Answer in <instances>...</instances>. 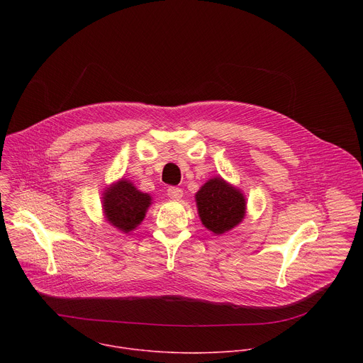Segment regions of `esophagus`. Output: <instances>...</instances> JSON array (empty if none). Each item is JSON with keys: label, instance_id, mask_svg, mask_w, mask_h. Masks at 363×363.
Here are the masks:
<instances>
[{"label": "esophagus", "instance_id": "obj_1", "mask_svg": "<svg viewBox=\"0 0 363 363\" xmlns=\"http://www.w3.org/2000/svg\"><path fill=\"white\" fill-rule=\"evenodd\" d=\"M168 196L171 198V199H175V201H178V199H181L182 198V189L181 188H178V186H169L168 188Z\"/></svg>", "mask_w": 363, "mask_h": 363}]
</instances>
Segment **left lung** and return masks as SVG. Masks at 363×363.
<instances>
[{"label": "left lung", "mask_w": 363, "mask_h": 363, "mask_svg": "<svg viewBox=\"0 0 363 363\" xmlns=\"http://www.w3.org/2000/svg\"><path fill=\"white\" fill-rule=\"evenodd\" d=\"M198 214L202 224L216 234H224L241 223L245 199L221 178L210 179L196 192Z\"/></svg>", "instance_id": "obj_1"}]
</instances>
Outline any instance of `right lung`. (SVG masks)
I'll use <instances>...</instances> for the list:
<instances>
[{
  "mask_svg": "<svg viewBox=\"0 0 363 363\" xmlns=\"http://www.w3.org/2000/svg\"><path fill=\"white\" fill-rule=\"evenodd\" d=\"M150 205V196L138 191L132 182L122 179L109 189L103 196V210L108 221L123 233L135 230Z\"/></svg>",
  "mask_w": 363,
  "mask_h": 363,
  "instance_id": "obj_1",
  "label": "right lung"
}]
</instances>
